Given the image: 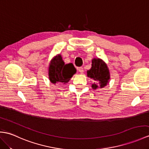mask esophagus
I'll list each match as a JSON object with an SVG mask.
<instances>
[{
  "label": "esophagus",
  "mask_w": 149,
  "mask_h": 149,
  "mask_svg": "<svg viewBox=\"0 0 149 149\" xmlns=\"http://www.w3.org/2000/svg\"><path fill=\"white\" fill-rule=\"evenodd\" d=\"M77 70H78V71L80 72L81 74H82L83 72H84V69H83V68L82 67H79L78 68H77Z\"/></svg>",
  "instance_id": "34e87169"
}]
</instances>
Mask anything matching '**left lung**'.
Returning a JSON list of instances; mask_svg holds the SVG:
<instances>
[{"instance_id": "1", "label": "left lung", "mask_w": 149, "mask_h": 149, "mask_svg": "<svg viewBox=\"0 0 149 149\" xmlns=\"http://www.w3.org/2000/svg\"><path fill=\"white\" fill-rule=\"evenodd\" d=\"M92 67L88 70V77L100 83V88L105 87L110 79V73L107 65L100 59L94 58L92 60ZM93 89L98 88L97 84H92Z\"/></svg>"}]
</instances>
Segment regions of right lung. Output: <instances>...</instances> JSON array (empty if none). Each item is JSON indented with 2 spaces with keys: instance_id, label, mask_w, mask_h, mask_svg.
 I'll list each match as a JSON object with an SVG mask.
<instances>
[{
  "instance_id": "1",
  "label": "right lung",
  "mask_w": 149,
  "mask_h": 149,
  "mask_svg": "<svg viewBox=\"0 0 149 149\" xmlns=\"http://www.w3.org/2000/svg\"><path fill=\"white\" fill-rule=\"evenodd\" d=\"M76 72V69L72 63L65 65L60 54L52 60L49 68V79L52 83H65L70 81V78Z\"/></svg>"
}]
</instances>
